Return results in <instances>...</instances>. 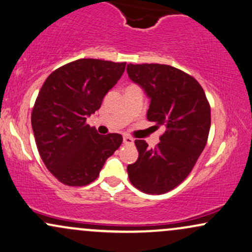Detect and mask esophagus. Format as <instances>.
<instances>
[{
    "label": "esophagus",
    "instance_id": "obj_1",
    "mask_svg": "<svg viewBox=\"0 0 252 252\" xmlns=\"http://www.w3.org/2000/svg\"><path fill=\"white\" fill-rule=\"evenodd\" d=\"M133 139L131 137H128V135H124V144L125 145H132L133 144Z\"/></svg>",
    "mask_w": 252,
    "mask_h": 252
}]
</instances>
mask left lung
Wrapping results in <instances>:
<instances>
[{
    "label": "left lung",
    "instance_id": "obj_1",
    "mask_svg": "<svg viewBox=\"0 0 252 252\" xmlns=\"http://www.w3.org/2000/svg\"><path fill=\"white\" fill-rule=\"evenodd\" d=\"M127 74L151 99L147 119L166 128L155 149L134 141L139 157L127 166L129 182L145 193H165L184 182L208 143L210 103L199 82L178 68L129 63Z\"/></svg>",
    "mask_w": 252,
    "mask_h": 252
}]
</instances>
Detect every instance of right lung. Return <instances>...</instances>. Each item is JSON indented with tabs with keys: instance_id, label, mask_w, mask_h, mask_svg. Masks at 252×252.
Instances as JSON below:
<instances>
[{
	"instance_id": "1",
	"label": "right lung",
	"mask_w": 252,
	"mask_h": 252,
	"mask_svg": "<svg viewBox=\"0 0 252 252\" xmlns=\"http://www.w3.org/2000/svg\"><path fill=\"white\" fill-rule=\"evenodd\" d=\"M125 67L126 62L80 59L55 69L43 82L32 127L41 159L62 184H91L123 143L121 134H99L86 119L100 108Z\"/></svg>"
}]
</instances>
